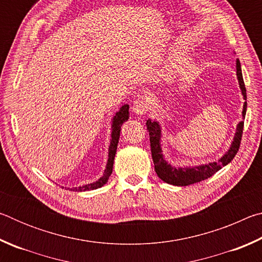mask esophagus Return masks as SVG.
<instances>
[{
  "instance_id": "esophagus-1",
  "label": "esophagus",
  "mask_w": 262,
  "mask_h": 262,
  "mask_svg": "<svg viewBox=\"0 0 262 262\" xmlns=\"http://www.w3.org/2000/svg\"><path fill=\"white\" fill-rule=\"evenodd\" d=\"M148 107L149 105L143 96H139L134 100V103H133V111H134V113H136L137 115H143L148 111Z\"/></svg>"
}]
</instances>
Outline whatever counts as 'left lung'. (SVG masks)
I'll list each match as a JSON object with an SVG mask.
<instances>
[{"label": "left lung", "mask_w": 262, "mask_h": 262, "mask_svg": "<svg viewBox=\"0 0 262 262\" xmlns=\"http://www.w3.org/2000/svg\"><path fill=\"white\" fill-rule=\"evenodd\" d=\"M237 77L239 85H241L242 94L244 96V99L246 100V88L244 84L241 62L237 60ZM246 107L247 103H244V110H243V117L245 118L246 114ZM147 129L149 132L150 137V148H151V156L155 164V170H156L157 176L163 181L167 184L174 185V186H188L195 183H200L202 180H206L210 178L212 174H215L217 171L221 170L222 166H225L227 164L232 161L236 156L239 147H241L242 136H243V129H244V121L239 122L237 126L236 136H234L233 142L230 147L229 151L224 155L223 157L219 159V162L205 164V165L194 166V167H173L164 159L161 148V127H159L156 121H151L149 119L147 121Z\"/></svg>", "instance_id": "left-lung-1"}]
</instances>
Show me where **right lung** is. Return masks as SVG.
I'll use <instances>...</instances> for the list:
<instances>
[{"label": "right lung", "instance_id": "right-lung-1", "mask_svg": "<svg viewBox=\"0 0 262 262\" xmlns=\"http://www.w3.org/2000/svg\"><path fill=\"white\" fill-rule=\"evenodd\" d=\"M129 105H123L120 108L119 112L115 113L114 118H113V123H112V140H111V144H110V149H108V161L107 164H106V168L103 177L99 180H97L96 183L92 184H88L85 186H82V187H76L73 188V190H77V192H82V190H91V189H97L104 186L110 178L111 173H112L113 170V163H114V157H115V152H117V148H118V143H119V136H120V128L121 125L126 120H128L129 118Z\"/></svg>", "mask_w": 262, "mask_h": 262}]
</instances>
